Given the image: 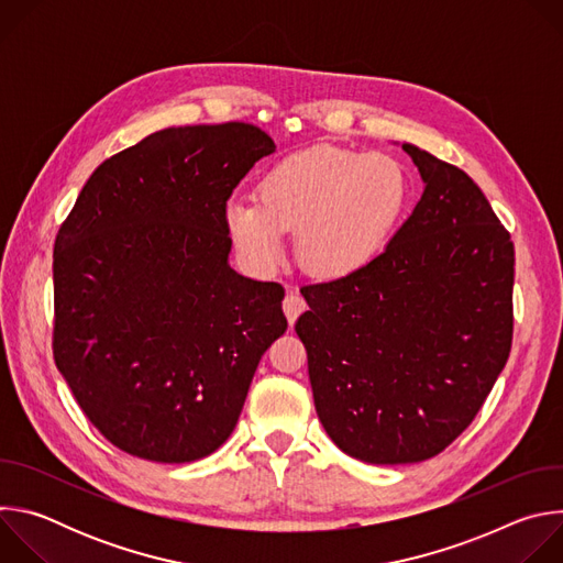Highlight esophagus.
I'll use <instances>...</instances> for the list:
<instances>
[{
    "label": "esophagus",
    "instance_id": "esophagus-1",
    "mask_svg": "<svg viewBox=\"0 0 563 563\" xmlns=\"http://www.w3.org/2000/svg\"><path fill=\"white\" fill-rule=\"evenodd\" d=\"M305 309H307L305 300L298 298L294 291H289V294L285 296V300H283V311H285V316H287V320H289V325L296 323V318H298Z\"/></svg>",
    "mask_w": 563,
    "mask_h": 563
}]
</instances>
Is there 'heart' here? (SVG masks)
<instances>
[{"instance_id":"heart-1","label":"heart","mask_w":563,"mask_h":563,"mask_svg":"<svg viewBox=\"0 0 563 563\" xmlns=\"http://www.w3.org/2000/svg\"><path fill=\"white\" fill-rule=\"evenodd\" d=\"M256 198H233L224 227L252 267L274 269L298 231L300 265L328 280L354 276L387 247L410 202V178L383 153L316 144L272 165Z\"/></svg>"}]
</instances>
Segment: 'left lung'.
Returning a JSON list of instances; mask_svg holds the SVG:
<instances>
[{
  "label": "left lung",
  "instance_id": "1",
  "mask_svg": "<svg viewBox=\"0 0 563 563\" xmlns=\"http://www.w3.org/2000/svg\"><path fill=\"white\" fill-rule=\"evenodd\" d=\"M426 183L363 272L305 285L296 334L316 415L350 456L419 463L474 421L512 347L515 245L459 167L404 144Z\"/></svg>",
  "mask_w": 563,
  "mask_h": 563
}]
</instances>
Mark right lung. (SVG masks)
Returning a JSON list of instances; mask_svg holds the SVG:
<instances>
[{
	"mask_svg": "<svg viewBox=\"0 0 563 563\" xmlns=\"http://www.w3.org/2000/svg\"><path fill=\"white\" fill-rule=\"evenodd\" d=\"M274 140L247 122L172 126L91 174L53 250V358L126 454L189 463L233 432L285 289L229 265L224 207Z\"/></svg>",
	"mask_w": 563,
	"mask_h": 563,
	"instance_id": "obj_1",
	"label": "right lung"
}]
</instances>
